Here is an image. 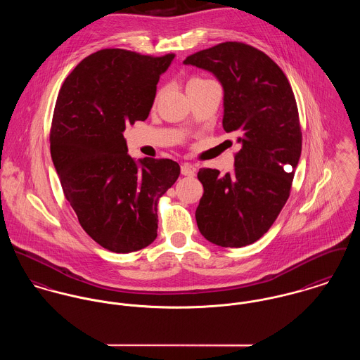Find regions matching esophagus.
<instances>
[{
    "label": "esophagus",
    "instance_id": "1",
    "mask_svg": "<svg viewBox=\"0 0 360 360\" xmlns=\"http://www.w3.org/2000/svg\"><path fill=\"white\" fill-rule=\"evenodd\" d=\"M181 174L187 177H194L195 176V169L191 165H181Z\"/></svg>",
    "mask_w": 360,
    "mask_h": 360
}]
</instances>
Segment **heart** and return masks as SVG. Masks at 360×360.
<instances>
[{"mask_svg": "<svg viewBox=\"0 0 360 360\" xmlns=\"http://www.w3.org/2000/svg\"><path fill=\"white\" fill-rule=\"evenodd\" d=\"M206 81H210V79H203V78H193V79L188 82V85H191V84H198V82H206Z\"/></svg>", "mask_w": 360, "mask_h": 360, "instance_id": "heart-1", "label": "heart"}]
</instances>
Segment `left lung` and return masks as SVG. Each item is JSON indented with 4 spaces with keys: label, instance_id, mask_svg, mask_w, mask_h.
<instances>
[{
    "label": "left lung",
    "instance_id": "8db88e82",
    "mask_svg": "<svg viewBox=\"0 0 360 360\" xmlns=\"http://www.w3.org/2000/svg\"><path fill=\"white\" fill-rule=\"evenodd\" d=\"M183 63L220 81L223 128L242 144L231 174L199 169L198 229L217 246H248L271 229L290 195L302 143L295 94L281 67L243 42L219 44Z\"/></svg>",
    "mask_w": 360,
    "mask_h": 360
}]
</instances>
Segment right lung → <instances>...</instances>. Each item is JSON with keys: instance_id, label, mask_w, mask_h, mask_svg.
Returning a JSON list of instances; mask_svg holds the SVG:
<instances>
[{"instance_id": "add662e5", "label": "right lung", "mask_w": 360, "mask_h": 360, "mask_svg": "<svg viewBox=\"0 0 360 360\" xmlns=\"http://www.w3.org/2000/svg\"><path fill=\"white\" fill-rule=\"evenodd\" d=\"M173 59L101 49L70 72L56 100L52 161L81 227L110 252L131 253L155 240L158 200L180 174L172 160L136 162L124 137L127 125L147 120Z\"/></svg>"}]
</instances>
